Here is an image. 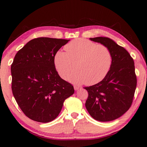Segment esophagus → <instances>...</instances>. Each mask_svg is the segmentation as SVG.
<instances>
[{
	"mask_svg": "<svg viewBox=\"0 0 147 147\" xmlns=\"http://www.w3.org/2000/svg\"><path fill=\"white\" fill-rule=\"evenodd\" d=\"M74 90H78L80 89V87L77 86V85H74Z\"/></svg>",
	"mask_w": 147,
	"mask_h": 147,
	"instance_id": "esophagus-1",
	"label": "esophagus"
}]
</instances>
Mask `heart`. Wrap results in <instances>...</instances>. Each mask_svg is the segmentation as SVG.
Segmentation results:
<instances>
[{
	"mask_svg": "<svg viewBox=\"0 0 147 147\" xmlns=\"http://www.w3.org/2000/svg\"><path fill=\"white\" fill-rule=\"evenodd\" d=\"M65 49L66 52L58 51L55 57L56 69L63 79L67 78L76 67L69 81L93 85L102 81L110 71L113 55L104 45L77 38L67 44Z\"/></svg>",
	"mask_w": 147,
	"mask_h": 147,
	"instance_id": "obj_1",
	"label": "heart"
}]
</instances>
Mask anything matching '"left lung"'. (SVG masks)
<instances>
[{
  "mask_svg": "<svg viewBox=\"0 0 147 147\" xmlns=\"http://www.w3.org/2000/svg\"><path fill=\"white\" fill-rule=\"evenodd\" d=\"M89 39L111 50L113 63L102 81L84 87L89 94L85 107L97 121H113L126 113L132 103L137 85L134 60L125 48L111 38L100 36Z\"/></svg>",
  "mask_w": 147,
  "mask_h": 147,
  "instance_id": "left-lung-1",
  "label": "left lung"
}]
</instances>
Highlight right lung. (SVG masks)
Segmentation results:
<instances>
[{"instance_id": "1", "label": "right lung", "mask_w": 147, "mask_h": 147, "mask_svg": "<svg viewBox=\"0 0 147 147\" xmlns=\"http://www.w3.org/2000/svg\"><path fill=\"white\" fill-rule=\"evenodd\" d=\"M69 41L34 38L14 58L11 66L13 94L24 114L33 121L54 120L65 100L74 94L73 85L60 78L55 65V55Z\"/></svg>"}]
</instances>
